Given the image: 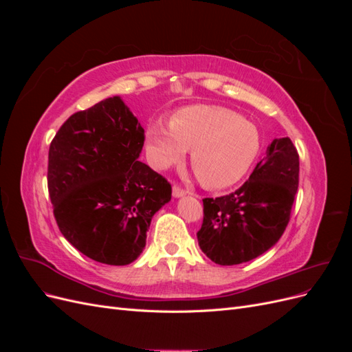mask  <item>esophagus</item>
<instances>
[{
	"label": "esophagus",
	"instance_id": "esophagus-1",
	"mask_svg": "<svg viewBox=\"0 0 352 352\" xmlns=\"http://www.w3.org/2000/svg\"><path fill=\"white\" fill-rule=\"evenodd\" d=\"M188 192L186 190L184 189V188H180V186H177V185H175L173 186V197L175 198H180V197H184V195H186Z\"/></svg>",
	"mask_w": 352,
	"mask_h": 352
}]
</instances>
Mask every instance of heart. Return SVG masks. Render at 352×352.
Here are the masks:
<instances>
[{
  "instance_id": "obj_1",
  "label": "heart",
  "mask_w": 352,
  "mask_h": 352,
  "mask_svg": "<svg viewBox=\"0 0 352 352\" xmlns=\"http://www.w3.org/2000/svg\"><path fill=\"white\" fill-rule=\"evenodd\" d=\"M192 150L190 164L207 188H228L243 177L261 150V135L238 113L214 105H190L146 127V154L166 170Z\"/></svg>"
}]
</instances>
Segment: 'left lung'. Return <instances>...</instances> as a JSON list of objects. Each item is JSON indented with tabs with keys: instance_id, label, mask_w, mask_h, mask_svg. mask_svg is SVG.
Returning a JSON list of instances; mask_svg holds the SVG:
<instances>
[{
	"instance_id": "obj_1",
	"label": "left lung",
	"mask_w": 352,
	"mask_h": 352,
	"mask_svg": "<svg viewBox=\"0 0 352 352\" xmlns=\"http://www.w3.org/2000/svg\"><path fill=\"white\" fill-rule=\"evenodd\" d=\"M300 177V155L289 138L274 140L267 155L235 192L204 198L199 248L220 265L247 263L270 250L289 223Z\"/></svg>"
}]
</instances>
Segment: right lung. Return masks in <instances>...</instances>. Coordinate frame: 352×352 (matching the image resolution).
<instances>
[{
  "label": "right lung",
  "instance_id": "right-lung-1",
  "mask_svg": "<svg viewBox=\"0 0 352 352\" xmlns=\"http://www.w3.org/2000/svg\"><path fill=\"white\" fill-rule=\"evenodd\" d=\"M145 135L120 97L72 114L48 153V192L60 232L87 257L126 265L140 257L172 186L140 162Z\"/></svg>",
  "mask_w": 352,
  "mask_h": 352
}]
</instances>
